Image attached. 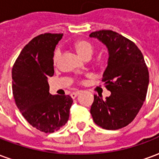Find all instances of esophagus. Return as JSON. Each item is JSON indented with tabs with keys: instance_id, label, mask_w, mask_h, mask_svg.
<instances>
[{
	"instance_id": "obj_1",
	"label": "esophagus",
	"mask_w": 159,
	"mask_h": 159,
	"mask_svg": "<svg viewBox=\"0 0 159 159\" xmlns=\"http://www.w3.org/2000/svg\"><path fill=\"white\" fill-rule=\"evenodd\" d=\"M80 93L79 92H76V93H72L71 94H70V97L72 98H75L77 97V95L79 94Z\"/></svg>"
}]
</instances>
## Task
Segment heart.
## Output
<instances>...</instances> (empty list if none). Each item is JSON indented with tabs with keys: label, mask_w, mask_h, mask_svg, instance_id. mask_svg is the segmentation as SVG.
Listing matches in <instances>:
<instances>
[{
	"label": "heart",
	"mask_w": 159,
	"mask_h": 159,
	"mask_svg": "<svg viewBox=\"0 0 159 159\" xmlns=\"http://www.w3.org/2000/svg\"><path fill=\"white\" fill-rule=\"evenodd\" d=\"M74 48L76 50V52L78 53V55L82 56L83 59L91 58L92 55L93 53V46L91 43H89L88 41H76V43H74ZM61 50L57 49L54 53V62L55 63L58 61L59 59L61 57Z\"/></svg>",
	"instance_id": "1"
}]
</instances>
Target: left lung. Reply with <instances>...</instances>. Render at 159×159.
Instances as JSON below:
<instances>
[{"instance_id":"left-lung-1","label":"left lung","mask_w":159,"mask_h":159,"mask_svg":"<svg viewBox=\"0 0 159 159\" xmlns=\"http://www.w3.org/2000/svg\"><path fill=\"white\" fill-rule=\"evenodd\" d=\"M108 48V66L103 74L104 85L111 92L105 100L94 95L91 113L93 121L106 130H118L130 124L147 96L149 73L142 53L136 44L112 30L93 32Z\"/></svg>"}]
</instances>
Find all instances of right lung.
<instances>
[{
    "instance_id": "1",
    "label": "right lung",
    "mask_w": 159,
    "mask_h": 159,
    "mask_svg": "<svg viewBox=\"0 0 159 159\" xmlns=\"http://www.w3.org/2000/svg\"><path fill=\"white\" fill-rule=\"evenodd\" d=\"M63 34L46 33L34 38L11 70L15 103L26 120L37 130L52 133L69 119L72 98L51 95L48 77L54 75V51Z\"/></svg>"
}]
</instances>
